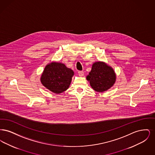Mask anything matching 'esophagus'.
Masks as SVG:
<instances>
[{"instance_id": "esophagus-1", "label": "esophagus", "mask_w": 155, "mask_h": 155, "mask_svg": "<svg viewBox=\"0 0 155 155\" xmlns=\"http://www.w3.org/2000/svg\"><path fill=\"white\" fill-rule=\"evenodd\" d=\"M78 75H79V76L80 77H83L84 76V71H78Z\"/></svg>"}]
</instances>
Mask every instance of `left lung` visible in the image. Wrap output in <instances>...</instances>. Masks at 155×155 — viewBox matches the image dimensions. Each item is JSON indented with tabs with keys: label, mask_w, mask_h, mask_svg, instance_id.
<instances>
[{
	"label": "left lung",
	"mask_w": 155,
	"mask_h": 155,
	"mask_svg": "<svg viewBox=\"0 0 155 155\" xmlns=\"http://www.w3.org/2000/svg\"><path fill=\"white\" fill-rule=\"evenodd\" d=\"M87 80L94 91L103 92L115 84L116 75L111 67L103 61H97L93 63Z\"/></svg>",
	"instance_id": "8db88e82"
}]
</instances>
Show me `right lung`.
Returning <instances> with one entry per match:
<instances>
[{
	"mask_svg": "<svg viewBox=\"0 0 155 155\" xmlns=\"http://www.w3.org/2000/svg\"><path fill=\"white\" fill-rule=\"evenodd\" d=\"M74 74L64 64L53 61L45 66L40 80L46 88L59 94L69 88Z\"/></svg>",
	"mask_w": 155,
	"mask_h": 155,
	"instance_id": "1",
	"label": "right lung"
}]
</instances>
